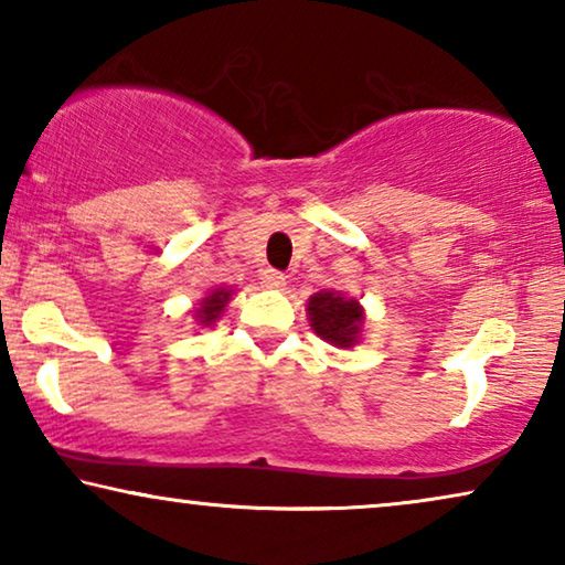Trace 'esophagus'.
<instances>
[{"label":"esophagus","mask_w":565,"mask_h":565,"mask_svg":"<svg viewBox=\"0 0 565 565\" xmlns=\"http://www.w3.org/2000/svg\"><path fill=\"white\" fill-rule=\"evenodd\" d=\"M262 282H265L267 288H273V290H282L285 288V275L277 273V269H273V267H267L265 273H262Z\"/></svg>","instance_id":"34e87169"}]
</instances>
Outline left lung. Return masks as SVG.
Segmentation results:
<instances>
[{"label":"left lung","instance_id":"obj_1","mask_svg":"<svg viewBox=\"0 0 565 565\" xmlns=\"http://www.w3.org/2000/svg\"><path fill=\"white\" fill-rule=\"evenodd\" d=\"M308 316L316 334L337 347H352L358 342V331L362 323V311L354 300L342 298V292H316L308 300Z\"/></svg>","mask_w":565,"mask_h":565}]
</instances>
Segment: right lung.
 <instances>
[{
  "instance_id": "right-lung-1",
  "label": "right lung",
  "mask_w": 565,
  "mask_h": 565,
  "mask_svg": "<svg viewBox=\"0 0 565 565\" xmlns=\"http://www.w3.org/2000/svg\"><path fill=\"white\" fill-rule=\"evenodd\" d=\"M228 298H231V290H213L211 296H207L195 311L198 319L203 321L205 327H207V323H213L215 319H218V313L223 311V308H226Z\"/></svg>"
}]
</instances>
